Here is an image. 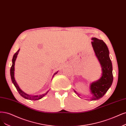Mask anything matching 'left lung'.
Wrapping results in <instances>:
<instances>
[{
  "instance_id": "obj_1",
  "label": "left lung",
  "mask_w": 126,
  "mask_h": 126,
  "mask_svg": "<svg viewBox=\"0 0 126 126\" xmlns=\"http://www.w3.org/2000/svg\"><path fill=\"white\" fill-rule=\"evenodd\" d=\"M92 45L97 59L101 65L102 75L98 81L91 84L90 90L92 94L91 100H97L102 97L111 86L113 81L112 67L109 56V50L103 41L93 37ZM79 96V94L74 90Z\"/></svg>"
}]
</instances>
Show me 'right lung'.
I'll use <instances>...</instances> for the list:
<instances>
[{
	"label": "right lung",
	"mask_w": 126,
	"mask_h": 126,
	"mask_svg": "<svg viewBox=\"0 0 126 126\" xmlns=\"http://www.w3.org/2000/svg\"><path fill=\"white\" fill-rule=\"evenodd\" d=\"M19 49L18 51H17L16 53L14 54V57H13V58H12V66L10 68V76H11V80H12V83H14V84L15 85L16 88V89L17 91H18L19 93L20 94L21 96H22L23 97L26 98V99H30V100H33V101H35V100H38V99H40L41 98H42V97H44L45 95L47 94V93L48 92V91L47 92L45 93L44 94H42L41 95H35V96H31V95H28L27 94L25 93L24 92H23L22 91L20 88L19 87L18 85L17 84L16 82L15 79V77H14V71H15V61H16V58L17 57V55H18V53L19 51ZM58 72V71L57 72H56L55 74L53 76H54L56 74H57Z\"/></svg>",
	"instance_id": "1"
}]
</instances>
